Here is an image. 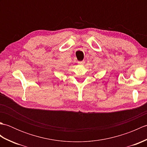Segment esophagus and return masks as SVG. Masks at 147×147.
<instances>
[{
	"mask_svg": "<svg viewBox=\"0 0 147 147\" xmlns=\"http://www.w3.org/2000/svg\"><path fill=\"white\" fill-rule=\"evenodd\" d=\"M85 63V62L84 61H78V64H80V65H83Z\"/></svg>",
	"mask_w": 147,
	"mask_h": 147,
	"instance_id": "esophagus-1",
	"label": "esophagus"
}]
</instances>
